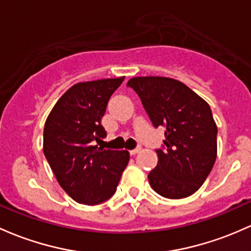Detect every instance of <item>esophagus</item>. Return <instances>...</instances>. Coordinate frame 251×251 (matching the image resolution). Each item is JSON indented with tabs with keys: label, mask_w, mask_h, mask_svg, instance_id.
I'll use <instances>...</instances> for the list:
<instances>
[{
	"label": "esophagus",
	"mask_w": 251,
	"mask_h": 251,
	"mask_svg": "<svg viewBox=\"0 0 251 251\" xmlns=\"http://www.w3.org/2000/svg\"><path fill=\"white\" fill-rule=\"evenodd\" d=\"M141 149H142V148H141V147H137V148H136V149L131 150V151H130V154H131V155H136V154H138V152H139V151H141Z\"/></svg>",
	"instance_id": "esophagus-1"
}]
</instances>
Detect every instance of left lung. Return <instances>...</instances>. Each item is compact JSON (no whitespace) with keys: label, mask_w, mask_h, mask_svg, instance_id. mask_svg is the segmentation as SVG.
<instances>
[{"label":"left lung","mask_w":251,"mask_h":251,"mask_svg":"<svg viewBox=\"0 0 251 251\" xmlns=\"http://www.w3.org/2000/svg\"><path fill=\"white\" fill-rule=\"evenodd\" d=\"M155 127L165 128L150 186L166 199L195 194L216 159L218 127L209 104L185 84L167 77H134L127 81Z\"/></svg>","instance_id":"left-lung-1"}]
</instances>
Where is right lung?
Masks as SVG:
<instances>
[{
	"mask_svg": "<svg viewBox=\"0 0 251 251\" xmlns=\"http://www.w3.org/2000/svg\"><path fill=\"white\" fill-rule=\"evenodd\" d=\"M124 78L75 84L47 118L44 155L61 188L78 203L94 205L110 199L130 160L127 150L95 146L107 136L101 119Z\"/></svg>",
	"mask_w": 251,
	"mask_h": 251,
	"instance_id": "1",
	"label": "right lung"
}]
</instances>
